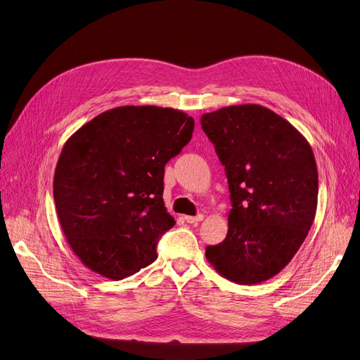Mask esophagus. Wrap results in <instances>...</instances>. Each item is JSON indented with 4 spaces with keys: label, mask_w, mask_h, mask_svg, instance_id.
I'll return each instance as SVG.
<instances>
[{
    "label": "esophagus",
    "mask_w": 360,
    "mask_h": 360,
    "mask_svg": "<svg viewBox=\"0 0 360 360\" xmlns=\"http://www.w3.org/2000/svg\"><path fill=\"white\" fill-rule=\"evenodd\" d=\"M184 219H185L186 223H198V221H201L204 219V216L202 214H198V216H185Z\"/></svg>",
    "instance_id": "esophagus-1"
}]
</instances>
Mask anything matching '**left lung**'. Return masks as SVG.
<instances>
[{
    "instance_id": "8db88e82",
    "label": "left lung",
    "mask_w": 360,
    "mask_h": 360,
    "mask_svg": "<svg viewBox=\"0 0 360 360\" xmlns=\"http://www.w3.org/2000/svg\"><path fill=\"white\" fill-rule=\"evenodd\" d=\"M201 127L228 176L232 210L224 240L205 248L214 270L257 285L285 269L315 219L318 170L307 139L261 105L204 113Z\"/></svg>"
}]
</instances>
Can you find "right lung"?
I'll use <instances>...</instances> for the list:
<instances>
[{"label":"right lung","mask_w":360,"mask_h":360,"mask_svg":"<svg viewBox=\"0 0 360 360\" xmlns=\"http://www.w3.org/2000/svg\"><path fill=\"white\" fill-rule=\"evenodd\" d=\"M194 120L159 106L109 109L67 140L53 175L63 232L87 269L110 280L158 258L175 219L163 202L165 165L190 143Z\"/></svg>","instance_id":"right-lung-1"}]
</instances>
